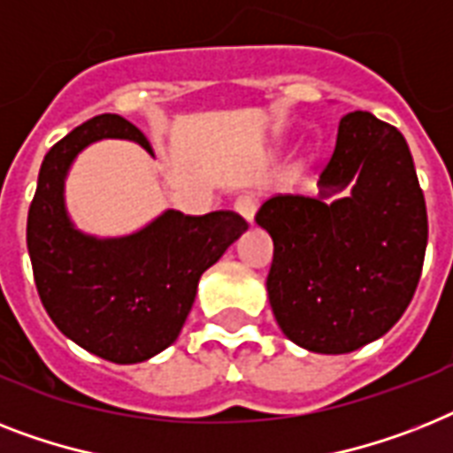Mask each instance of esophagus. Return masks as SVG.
<instances>
[{"label": "esophagus", "instance_id": "obj_1", "mask_svg": "<svg viewBox=\"0 0 453 453\" xmlns=\"http://www.w3.org/2000/svg\"><path fill=\"white\" fill-rule=\"evenodd\" d=\"M256 209H258V200H256L253 195H239L237 200H234V211H237L239 216H244L249 223H251L253 216H256Z\"/></svg>", "mask_w": 453, "mask_h": 453}]
</instances>
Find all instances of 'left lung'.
Returning a JSON list of instances; mask_svg holds the SVG:
<instances>
[{
	"mask_svg": "<svg viewBox=\"0 0 453 453\" xmlns=\"http://www.w3.org/2000/svg\"><path fill=\"white\" fill-rule=\"evenodd\" d=\"M349 182L347 198L328 203ZM319 197L274 195L256 214L274 258L267 296L279 328L314 354H349L386 334L421 279L428 216L405 137L347 113Z\"/></svg>",
	"mask_w": 453,
	"mask_h": 453,
	"instance_id": "8db88e82",
	"label": "left lung"
}]
</instances>
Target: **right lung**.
I'll return each mask as SVG.
<instances>
[{
	"instance_id": "right-lung-1",
	"label": "right lung",
	"mask_w": 453,
	"mask_h": 453,
	"mask_svg": "<svg viewBox=\"0 0 453 453\" xmlns=\"http://www.w3.org/2000/svg\"><path fill=\"white\" fill-rule=\"evenodd\" d=\"M130 139L153 153L130 120L102 113L55 143L39 169L27 214V251L48 316L62 334L119 365L142 363L179 337L197 281L249 223L234 211L183 216L167 209L127 237L97 239L73 227L65 176L88 143Z\"/></svg>"
}]
</instances>
